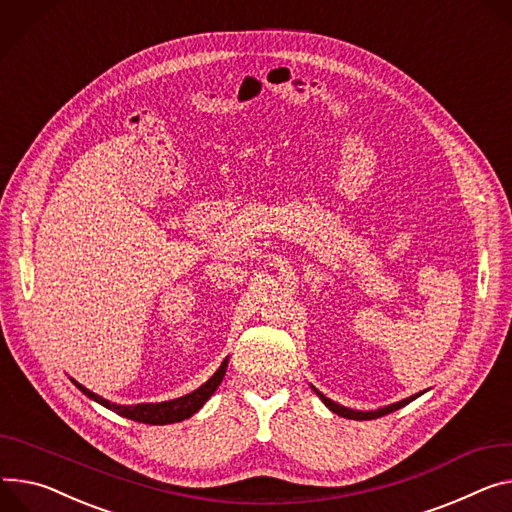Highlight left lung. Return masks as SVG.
<instances>
[{"label":"left lung","instance_id":"1","mask_svg":"<svg viewBox=\"0 0 512 512\" xmlns=\"http://www.w3.org/2000/svg\"><path fill=\"white\" fill-rule=\"evenodd\" d=\"M313 391L318 393L320 396V400L334 412V414H338V416H342V418H350V420H373V418H379V416H385V414H389V412H396V410H400V408H404L406 404H410L412 400H416L420 393H414V396H410V398H406V400H402V402H396V404H389V406H385V408H379V410H371V412H361V410H350V408H344V406H340V404H336V402H332L330 398H326L322 391H318L316 387H313Z\"/></svg>","mask_w":512,"mask_h":512}]
</instances>
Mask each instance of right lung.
Listing matches in <instances>:
<instances>
[{"label": "right lung", "mask_w": 512, "mask_h": 512, "mask_svg": "<svg viewBox=\"0 0 512 512\" xmlns=\"http://www.w3.org/2000/svg\"><path fill=\"white\" fill-rule=\"evenodd\" d=\"M225 371H227V359L221 363V367L215 371V375L203 383L199 389H194L192 393H186V396L182 398H176V400H170V402H160V404H135V406H121V404H112L104 398H100L98 393L90 391L88 387H84L82 383H77L75 379H71L77 389L84 391L86 396L98 404H102L104 408L121 414L129 420H135V422H143V424H174V422H180L184 418H190L192 414L199 412L205 402L213 396L215 389L221 385L223 377H225Z\"/></svg>", "instance_id": "add662e5"}]
</instances>
